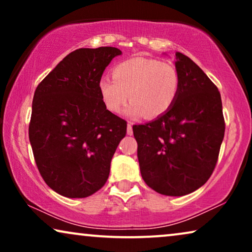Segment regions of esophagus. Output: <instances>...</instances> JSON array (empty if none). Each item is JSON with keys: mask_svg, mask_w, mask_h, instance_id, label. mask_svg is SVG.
Instances as JSON below:
<instances>
[{"mask_svg": "<svg viewBox=\"0 0 252 252\" xmlns=\"http://www.w3.org/2000/svg\"><path fill=\"white\" fill-rule=\"evenodd\" d=\"M127 134H128V135H132L133 134V124L130 122L127 124Z\"/></svg>", "mask_w": 252, "mask_h": 252, "instance_id": "esophagus-1", "label": "esophagus"}]
</instances>
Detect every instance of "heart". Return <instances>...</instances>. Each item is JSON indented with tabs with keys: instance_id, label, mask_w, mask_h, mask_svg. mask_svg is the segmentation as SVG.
Returning <instances> with one entry per match:
<instances>
[{
	"instance_id": "1",
	"label": "heart",
	"mask_w": 252,
	"mask_h": 252,
	"mask_svg": "<svg viewBox=\"0 0 252 252\" xmlns=\"http://www.w3.org/2000/svg\"><path fill=\"white\" fill-rule=\"evenodd\" d=\"M180 74L173 64L155 58L134 57L117 64L112 79L103 75L97 88L109 111H123L129 99V116L157 118L166 113L180 92Z\"/></svg>"
}]
</instances>
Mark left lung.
<instances>
[{"instance_id":"8db88e82","label":"left lung","mask_w":252,"mask_h":252,"mask_svg":"<svg viewBox=\"0 0 252 252\" xmlns=\"http://www.w3.org/2000/svg\"><path fill=\"white\" fill-rule=\"evenodd\" d=\"M180 92L173 106L153 122L134 125L143 180L155 191L184 196L202 187L215 170L225 135L217 86L197 64L175 53Z\"/></svg>"}]
</instances>
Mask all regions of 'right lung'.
<instances>
[{
  "instance_id": "right-lung-1",
  "label": "right lung",
  "mask_w": 252,
  "mask_h": 252,
  "mask_svg": "<svg viewBox=\"0 0 252 252\" xmlns=\"http://www.w3.org/2000/svg\"><path fill=\"white\" fill-rule=\"evenodd\" d=\"M118 48H80L37 85L29 126L41 177L70 198L91 196L105 185L126 120L103 104L97 84Z\"/></svg>"
}]
</instances>
